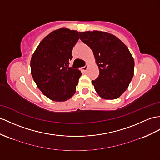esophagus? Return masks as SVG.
<instances>
[{
	"label": "esophagus",
	"mask_w": 160,
	"mask_h": 160,
	"mask_svg": "<svg viewBox=\"0 0 160 160\" xmlns=\"http://www.w3.org/2000/svg\"><path fill=\"white\" fill-rule=\"evenodd\" d=\"M88 67H89L88 64H86V65L85 66V67H83L82 68V70H83V71H87V69H88Z\"/></svg>",
	"instance_id": "esophagus-1"
}]
</instances>
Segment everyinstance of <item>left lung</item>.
Instances as JSON below:
<instances>
[{
    "mask_svg": "<svg viewBox=\"0 0 160 160\" xmlns=\"http://www.w3.org/2000/svg\"><path fill=\"white\" fill-rule=\"evenodd\" d=\"M80 39L92 50L99 76L92 81L105 100L118 98L134 76V60L127 46L115 35L99 30L80 32Z\"/></svg>",
    "mask_w": 160,
    "mask_h": 160,
    "instance_id": "1",
    "label": "left lung"
}]
</instances>
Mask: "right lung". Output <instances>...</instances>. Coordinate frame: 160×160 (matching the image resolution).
Returning <instances> with one entry per match:
<instances>
[{
	"label": "right lung",
	"instance_id": "obj_1",
	"mask_svg": "<svg viewBox=\"0 0 160 160\" xmlns=\"http://www.w3.org/2000/svg\"><path fill=\"white\" fill-rule=\"evenodd\" d=\"M79 32L67 28L52 31L42 39L30 60L31 75L38 88L50 100L64 102L76 92L81 72L69 67Z\"/></svg>",
	"mask_w": 160,
	"mask_h": 160
}]
</instances>
